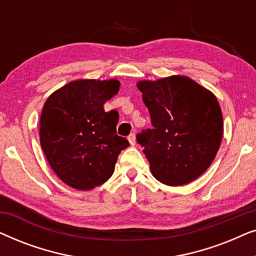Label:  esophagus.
Returning a JSON list of instances; mask_svg holds the SVG:
<instances>
[{
	"mask_svg": "<svg viewBox=\"0 0 256 256\" xmlns=\"http://www.w3.org/2000/svg\"><path fill=\"white\" fill-rule=\"evenodd\" d=\"M128 141L130 143V146H135L136 143V138H135V134H130L128 136Z\"/></svg>",
	"mask_w": 256,
	"mask_h": 256,
	"instance_id": "obj_1",
	"label": "esophagus"
}]
</instances>
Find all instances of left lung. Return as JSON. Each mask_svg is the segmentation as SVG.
<instances>
[{"instance_id":"1","label":"left lung","mask_w":256,"mask_h":256,"mask_svg":"<svg viewBox=\"0 0 256 256\" xmlns=\"http://www.w3.org/2000/svg\"><path fill=\"white\" fill-rule=\"evenodd\" d=\"M152 129L136 135L160 183L180 186L208 170L218 152L224 124L214 94L188 76L138 82Z\"/></svg>"}]
</instances>
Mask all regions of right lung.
<instances>
[{"instance_id": "right-lung-1", "label": "right lung", "mask_w": 256, "mask_h": 256, "mask_svg": "<svg viewBox=\"0 0 256 256\" xmlns=\"http://www.w3.org/2000/svg\"><path fill=\"white\" fill-rule=\"evenodd\" d=\"M116 79L74 80L44 104L40 122L42 149L56 174L76 190H92L114 172L127 138L116 134L118 113L104 104L118 94Z\"/></svg>"}]
</instances>
